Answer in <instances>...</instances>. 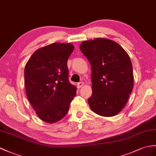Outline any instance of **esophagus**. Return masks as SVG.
<instances>
[{"label": "esophagus", "mask_w": 156, "mask_h": 156, "mask_svg": "<svg viewBox=\"0 0 156 156\" xmlns=\"http://www.w3.org/2000/svg\"><path fill=\"white\" fill-rule=\"evenodd\" d=\"M77 86H78V88H82V87L84 86V82H78V84H77Z\"/></svg>", "instance_id": "34e87169"}]
</instances>
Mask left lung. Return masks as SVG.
<instances>
[{
	"label": "left lung",
	"instance_id": "obj_1",
	"mask_svg": "<svg viewBox=\"0 0 156 156\" xmlns=\"http://www.w3.org/2000/svg\"><path fill=\"white\" fill-rule=\"evenodd\" d=\"M80 50L92 68V94L88 99L91 110L104 117L122 111L133 86L131 60L124 48L112 40L85 41Z\"/></svg>",
	"mask_w": 156,
	"mask_h": 156
}]
</instances>
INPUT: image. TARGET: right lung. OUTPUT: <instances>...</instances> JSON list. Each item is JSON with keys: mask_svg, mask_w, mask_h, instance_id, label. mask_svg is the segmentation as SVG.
<instances>
[{"mask_svg": "<svg viewBox=\"0 0 156 156\" xmlns=\"http://www.w3.org/2000/svg\"><path fill=\"white\" fill-rule=\"evenodd\" d=\"M74 47L70 43H52L38 49L24 68L27 96L39 118L52 124L68 113L76 94L68 80L67 61Z\"/></svg>", "mask_w": 156, "mask_h": 156, "instance_id": "1", "label": "right lung"}]
</instances>
